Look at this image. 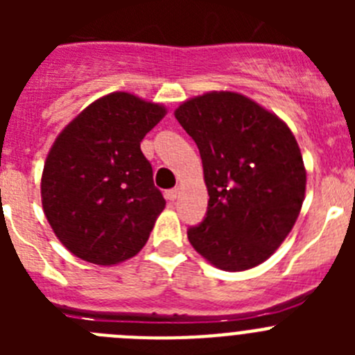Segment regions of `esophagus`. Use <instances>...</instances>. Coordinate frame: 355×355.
Masks as SVG:
<instances>
[{
	"instance_id": "esophagus-1",
	"label": "esophagus",
	"mask_w": 355,
	"mask_h": 355,
	"mask_svg": "<svg viewBox=\"0 0 355 355\" xmlns=\"http://www.w3.org/2000/svg\"><path fill=\"white\" fill-rule=\"evenodd\" d=\"M165 199L167 200L178 199V188H171V190H167V192H165Z\"/></svg>"
}]
</instances>
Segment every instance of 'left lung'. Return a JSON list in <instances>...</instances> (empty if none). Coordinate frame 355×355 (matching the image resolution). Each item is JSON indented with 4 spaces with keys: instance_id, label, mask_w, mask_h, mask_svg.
<instances>
[{
    "instance_id": "obj_1",
    "label": "left lung",
    "mask_w": 355,
    "mask_h": 355,
    "mask_svg": "<svg viewBox=\"0 0 355 355\" xmlns=\"http://www.w3.org/2000/svg\"><path fill=\"white\" fill-rule=\"evenodd\" d=\"M174 115L199 147L209 196L188 240L222 270L259 265L283 243L302 208L306 168L293 133L236 92L193 97Z\"/></svg>"
}]
</instances>
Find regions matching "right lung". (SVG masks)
Here are the masks:
<instances>
[{
	"mask_svg": "<svg viewBox=\"0 0 355 355\" xmlns=\"http://www.w3.org/2000/svg\"><path fill=\"white\" fill-rule=\"evenodd\" d=\"M163 115V106L114 92L58 135L40 193L46 218L74 256L117 265L146 245L165 199L140 142Z\"/></svg>",
	"mask_w": 355,
	"mask_h": 355,
	"instance_id": "1",
	"label": "right lung"
}]
</instances>
